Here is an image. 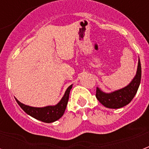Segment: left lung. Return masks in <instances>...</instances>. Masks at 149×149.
I'll use <instances>...</instances> for the list:
<instances>
[{
    "label": "left lung",
    "instance_id": "obj_1",
    "mask_svg": "<svg viewBox=\"0 0 149 149\" xmlns=\"http://www.w3.org/2000/svg\"><path fill=\"white\" fill-rule=\"evenodd\" d=\"M141 79V65L140 59L138 61L136 73L132 81L121 89L106 93L97 88L96 97L104 106L109 109H120L131 102L140 86Z\"/></svg>",
    "mask_w": 149,
    "mask_h": 149
}]
</instances>
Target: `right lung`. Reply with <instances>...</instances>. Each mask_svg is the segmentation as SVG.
Segmentation results:
<instances>
[{
    "instance_id": "right-lung-1",
    "label": "right lung",
    "mask_w": 149,
    "mask_h": 149,
    "mask_svg": "<svg viewBox=\"0 0 149 149\" xmlns=\"http://www.w3.org/2000/svg\"><path fill=\"white\" fill-rule=\"evenodd\" d=\"M72 84L66 89L65 95L63 96L61 100H60L58 104L56 105H50V106L43 107V108H36V107H31L24 104L21 103L17 99H16L17 104L20 105L22 109L27 113L28 115L31 116L32 117L37 119L45 123H52L57 120L61 117L65 113V109L68 104L69 93L71 90Z\"/></svg>"
}]
</instances>
